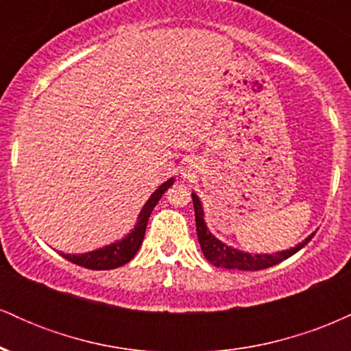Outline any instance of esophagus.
I'll use <instances>...</instances> for the list:
<instances>
[{
    "label": "esophagus",
    "mask_w": 351,
    "mask_h": 351,
    "mask_svg": "<svg viewBox=\"0 0 351 351\" xmlns=\"http://www.w3.org/2000/svg\"><path fill=\"white\" fill-rule=\"evenodd\" d=\"M183 176H189V173H183Z\"/></svg>",
    "instance_id": "1"
}]
</instances>
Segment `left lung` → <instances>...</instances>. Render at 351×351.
Segmentation results:
<instances>
[{"label":"left lung","mask_w":351,"mask_h":351,"mask_svg":"<svg viewBox=\"0 0 351 351\" xmlns=\"http://www.w3.org/2000/svg\"><path fill=\"white\" fill-rule=\"evenodd\" d=\"M193 198V206H195V217H196V232H198V241L201 245V251H203L204 257L216 267L223 269H237V271H261V269L272 267V265L282 263V261L289 259L295 252H299L305 244H308V241L312 239L313 234L305 237L300 244H297L295 247L287 249V251H280L276 254H249L239 249L231 247V245L224 244L223 241H219L215 234H211L206 223H204V211L203 204L196 193H191Z\"/></svg>","instance_id":"1"}]
</instances>
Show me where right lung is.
Masks as SVG:
<instances>
[{
  "label": "right lung",
  "instance_id": "1",
  "mask_svg": "<svg viewBox=\"0 0 351 351\" xmlns=\"http://www.w3.org/2000/svg\"><path fill=\"white\" fill-rule=\"evenodd\" d=\"M175 178L167 180L158 189H155V193L148 198L147 203L143 204L142 211H140L138 219H136L135 228L128 232L123 239L117 241L104 247L95 249V251L86 252V254H62L60 256L64 259L71 261V263L82 265L86 269H92V271H108V269H117L120 265L130 263L134 259V256L138 252L140 245L143 243L145 229H147L148 217H150L153 208L156 206L160 198L163 196V193L171 186Z\"/></svg>",
  "mask_w": 351,
  "mask_h": 351
}]
</instances>
